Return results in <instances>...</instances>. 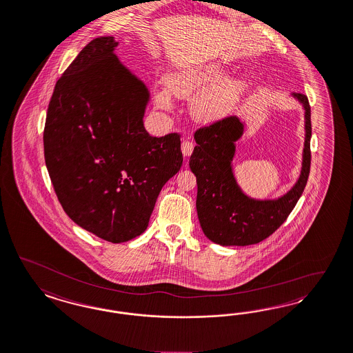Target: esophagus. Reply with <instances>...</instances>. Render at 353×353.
Returning a JSON list of instances; mask_svg holds the SVG:
<instances>
[{"label":"esophagus","instance_id":"obj_1","mask_svg":"<svg viewBox=\"0 0 353 353\" xmlns=\"http://www.w3.org/2000/svg\"><path fill=\"white\" fill-rule=\"evenodd\" d=\"M181 150H183V157H190L194 150V143L190 141H183Z\"/></svg>","mask_w":353,"mask_h":353}]
</instances>
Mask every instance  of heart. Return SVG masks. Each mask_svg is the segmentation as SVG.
Instances as JSON below:
<instances>
[{
	"label": "heart",
	"instance_id": "obj_1",
	"mask_svg": "<svg viewBox=\"0 0 353 353\" xmlns=\"http://www.w3.org/2000/svg\"><path fill=\"white\" fill-rule=\"evenodd\" d=\"M168 90L177 97L199 94L193 103L195 116L205 121H218L236 108L246 85L241 79H227V72L219 65H207L173 74L168 78ZM155 104L160 110H172L173 103L167 90L155 94Z\"/></svg>",
	"mask_w": 353,
	"mask_h": 353
}]
</instances>
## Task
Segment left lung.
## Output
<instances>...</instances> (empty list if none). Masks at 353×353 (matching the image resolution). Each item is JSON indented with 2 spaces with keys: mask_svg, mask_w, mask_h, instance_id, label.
Segmentation results:
<instances>
[{
  "mask_svg": "<svg viewBox=\"0 0 353 353\" xmlns=\"http://www.w3.org/2000/svg\"><path fill=\"white\" fill-rule=\"evenodd\" d=\"M305 110L303 167L299 180L276 199H256L245 194L233 174L236 142L243 137L245 122L225 117L194 134L196 146L189 160L196 177V212L207 239L221 246L261 243L288 218L304 192L310 172V105L304 94L293 92Z\"/></svg>",
  "mask_w": 353,
  "mask_h": 353,
  "instance_id": "left-lung-1",
  "label": "left lung"
}]
</instances>
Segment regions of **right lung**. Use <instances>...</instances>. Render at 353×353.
I'll list each match as a JSON object with an SVG mask.
<instances>
[{
    "instance_id": "obj_1",
    "label": "right lung",
    "mask_w": 353,
    "mask_h": 353,
    "mask_svg": "<svg viewBox=\"0 0 353 353\" xmlns=\"http://www.w3.org/2000/svg\"><path fill=\"white\" fill-rule=\"evenodd\" d=\"M113 37H97L57 81L44 128V157L63 211L113 243L146 231L164 183L183 165L177 133L143 126L146 85L122 65Z\"/></svg>"
}]
</instances>
